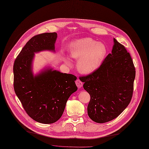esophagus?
<instances>
[{
	"label": "esophagus",
	"mask_w": 149,
	"mask_h": 149,
	"mask_svg": "<svg viewBox=\"0 0 149 149\" xmlns=\"http://www.w3.org/2000/svg\"><path fill=\"white\" fill-rule=\"evenodd\" d=\"M76 86H77V87H78L79 88H81L82 87V86H83V83L81 81V80H79V79H77L76 81Z\"/></svg>",
	"instance_id": "34e87169"
}]
</instances>
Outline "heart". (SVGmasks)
Returning a JSON list of instances; mask_svg holds the SVG:
<instances>
[{"mask_svg":"<svg viewBox=\"0 0 149 149\" xmlns=\"http://www.w3.org/2000/svg\"><path fill=\"white\" fill-rule=\"evenodd\" d=\"M107 52L105 45L91 38L78 39L70 48L71 57L78 59L77 68L82 74H90L99 68L103 62ZM67 62L70 61L67 59Z\"/></svg>","mask_w":149,"mask_h":149,"instance_id":"heart-1","label":"heart"}]
</instances>
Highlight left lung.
<instances>
[{
    "label": "left lung",
    "mask_w": 149,
    "mask_h": 149,
    "mask_svg": "<svg viewBox=\"0 0 149 149\" xmlns=\"http://www.w3.org/2000/svg\"><path fill=\"white\" fill-rule=\"evenodd\" d=\"M111 53L95 72L79 77L90 95L88 115L105 123L117 118L131 101L135 68L129 53L115 38Z\"/></svg>",
    "instance_id": "8db88e82"
}]
</instances>
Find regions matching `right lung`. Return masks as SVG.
<instances>
[{
    "instance_id": "add662e5",
    "label": "right lung",
    "mask_w": 149,
    "mask_h": 149,
    "mask_svg": "<svg viewBox=\"0 0 149 149\" xmlns=\"http://www.w3.org/2000/svg\"><path fill=\"white\" fill-rule=\"evenodd\" d=\"M56 33L34 36L27 42L13 66L14 89L25 111L34 121L52 124L62 116L67 101L77 87V77L72 74L47 68L34 76L32 62L34 53L55 52Z\"/></svg>"
}]
</instances>
